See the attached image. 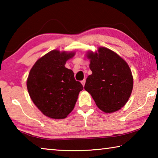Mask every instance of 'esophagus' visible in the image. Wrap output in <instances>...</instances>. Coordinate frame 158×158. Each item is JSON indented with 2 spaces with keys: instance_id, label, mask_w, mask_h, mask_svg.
I'll list each match as a JSON object with an SVG mask.
<instances>
[{
  "instance_id": "esophagus-1",
  "label": "esophagus",
  "mask_w": 158,
  "mask_h": 158,
  "mask_svg": "<svg viewBox=\"0 0 158 158\" xmlns=\"http://www.w3.org/2000/svg\"><path fill=\"white\" fill-rule=\"evenodd\" d=\"M81 84H82V85H83V86H84V85H85V79H84V80H82V81H81Z\"/></svg>"
}]
</instances>
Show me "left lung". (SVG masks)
<instances>
[{
    "label": "left lung",
    "instance_id": "left-lung-1",
    "mask_svg": "<svg viewBox=\"0 0 158 158\" xmlns=\"http://www.w3.org/2000/svg\"><path fill=\"white\" fill-rule=\"evenodd\" d=\"M92 74L84 89L91 95L96 105L105 113L121 109L129 100L133 88L132 72L116 53L105 47L87 53Z\"/></svg>",
    "mask_w": 158,
    "mask_h": 158
}]
</instances>
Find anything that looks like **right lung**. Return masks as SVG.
Returning <instances> with one entry per match:
<instances>
[{
  "instance_id": "right-lung-1",
  "label": "right lung",
  "mask_w": 158,
  "mask_h": 158,
  "mask_svg": "<svg viewBox=\"0 0 158 158\" xmlns=\"http://www.w3.org/2000/svg\"><path fill=\"white\" fill-rule=\"evenodd\" d=\"M74 52L51 51L39 58L31 68L26 81L32 101L45 116L62 119L73 110L82 84L76 81L66 61Z\"/></svg>"
}]
</instances>
